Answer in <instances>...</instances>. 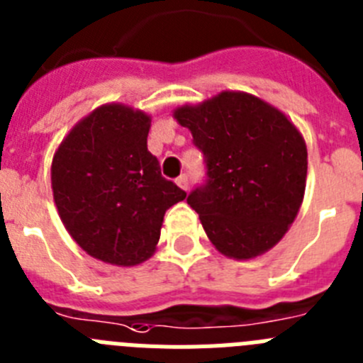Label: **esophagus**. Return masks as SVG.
Returning a JSON list of instances; mask_svg holds the SVG:
<instances>
[{
	"label": "esophagus",
	"mask_w": 363,
	"mask_h": 363,
	"mask_svg": "<svg viewBox=\"0 0 363 363\" xmlns=\"http://www.w3.org/2000/svg\"><path fill=\"white\" fill-rule=\"evenodd\" d=\"M175 182H177V184L181 186L182 190H188V175H186V173L179 175V177L175 179Z\"/></svg>",
	"instance_id": "esophagus-1"
}]
</instances>
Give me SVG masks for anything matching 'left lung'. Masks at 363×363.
Masks as SVG:
<instances>
[{"mask_svg": "<svg viewBox=\"0 0 363 363\" xmlns=\"http://www.w3.org/2000/svg\"><path fill=\"white\" fill-rule=\"evenodd\" d=\"M175 118L203 153L206 181L188 204L220 254L250 259L272 248L298 216L307 179L303 137L283 113L225 91Z\"/></svg>", "mask_w": 363, "mask_h": 363, "instance_id": "left-lung-1", "label": "left lung"}]
</instances>
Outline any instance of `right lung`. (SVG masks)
Instances as JSON below:
<instances>
[{
  "label": "right lung",
  "mask_w": 363,
  "mask_h": 363,
  "mask_svg": "<svg viewBox=\"0 0 363 363\" xmlns=\"http://www.w3.org/2000/svg\"><path fill=\"white\" fill-rule=\"evenodd\" d=\"M150 116L121 104L78 122L52 159L62 223L89 256L131 267L155 252L164 213L186 191L147 151Z\"/></svg>",
  "instance_id": "right-lung-1"
}]
</instances>
